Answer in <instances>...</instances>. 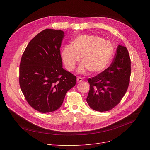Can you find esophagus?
Listing matches in <instances>:
<instances>
[{"mask_svg": "<svg viewBox=\"0 0 150 150\" xmlns=\"http://www.w3.org/2000/svg\"><path fill=\"white\" fill-rule=\"evenodd\" d=\"M76 80H77V82L80 83V82H81L83 81V78L81 77H80V76H78L76 78Z\"/></svg>", "mask_w": 150, "mask_h": 150, "instance_id": "esophagus-1", "label": "esophagus"}]
</instances>
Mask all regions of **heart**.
Returning a JSON list of instances; mask_svg holds the SVG:
<instances>
[{
	"label": "heart",
	"instance_id": "b5f03b06",
	"mask_svg": "<svg viewBox=\"0 0 150 150\" xmlns=\"http://www.w3.org/2000/svg\"><path fill=\"white\" fill-rule=\"evenodd\" d=\"M113 47L108 41L95 35H81L75 38L72 45L64 46L61 57L66 69L72 71L81 57L82 64L78 68L80 72L88 69L90 72H101L111 60Z\"/></svg>",
	"mask_w": 150,
	"mask_h": 150
}]
</instances>
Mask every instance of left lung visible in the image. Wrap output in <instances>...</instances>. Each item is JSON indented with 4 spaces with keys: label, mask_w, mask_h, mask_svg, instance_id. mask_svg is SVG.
<instances>
[{
    "label": "left lung",
    "mask_w": 150,
    "mask_h": 150,
    "mask_svg": "<svg viewBox=\"0 0 150 150\" xmlns=\"http://www.w3.org/2000/svg\"><path fill=\"white\" fill-rule=\"evenodd\" d=\"M131 59L127 47L119 45L112 62L101 73L88 78L90 90L86 99L96 111H110L120 103L130 81Z\"/></svg>",
    "instance_id": "1"
}]
</instances>
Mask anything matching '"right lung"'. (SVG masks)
I'll list each match as a JSON object with an SVG mask.
<instances>
[{
    "mask_svg": "<svg viewBox=\"0 0 150 150\" xmlns=\"http://www.w3.org/2000/svg\"><path fill=\"white\" fill-rule=\"evenodd\" d=\"M64 32L45 29L35 36L23 52L19 84L28 103L36 111L52 112L62 105L76 77L62 68L60 47Z\"/></svg>",
    "mask_w": 150,
    "mask_h": 150,
    "instance_id": "right-lung-1",
    "label": "right lung"
}]
</instances>
